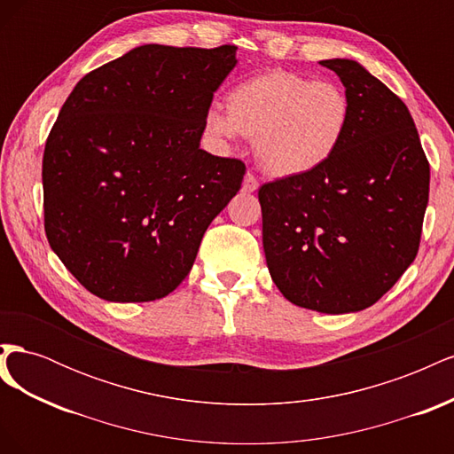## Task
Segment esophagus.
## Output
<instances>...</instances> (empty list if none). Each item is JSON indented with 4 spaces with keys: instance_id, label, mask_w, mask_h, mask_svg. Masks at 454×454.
<instances>
[{
    "instance_id": "esophagus-1",
    "label": "esophagus",
    "mask_w": 454,
    "mask_h": 454,
    "mask_svg": "<svg viewBox=\"0 0 454 454\" xmlns=\"http://www.w3.org/2000/svg\"><path fill=\"white\" fill-rule=\"evenodd\" d=\"M259 187V182H257V177L252 174V172H248L244 176V182H242V191L244 193H254V191Z\"/></svg>"
}]
</instances>
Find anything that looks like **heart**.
Segmentation results:
<instances>
[{
    "label": "heart",
    "mask_w": 454,
    "mask_h": 454,
    "mask_svg": "<svg viewBox=\"0 0 454 454\" xmlns=\"http://www.w3.org/2000/svg\"><path fill=\"white\" fill-rule=\"evenodd\" d=\"M350 100L332 81L269 72L229 92V109L210 106L204 130L229 144L254 138L255 157L272 176L294 177L318 170L335 155L348 130Z\"/></svg>",
    "instance_id": "b5f03b06"
}]
</instances>
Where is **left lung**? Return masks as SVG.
<instances>
[{"instance_id": "left-lung-1", "label": "left lung", "mask_w": 454, "mask_h": 454, "mask_svg": "<svg viewBox=\"0 0 454 454\" xmlns=\"http://www.w3.org/2000/svg\"><path fill=\"white\" fill-rule=\"evenodd\" d=\"M350 100L342 144L318 170L261 185L263 250L294 305L358 312L413 263L428 204L430 164L407 106L348 59L322 60Z\"/></svg>"}]
</instances>
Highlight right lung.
I'll return each mask as SVG.
<instances>
[{
	"mask_svg": "<svg viewBox=\"0 0 454 454\" xmlns=\"http://www.w3.org/2000/svg\"><path fill=\"white\" fill-rule=\"evenodd\" d=\"M237 47L142 45L79 81L43 153L52 252L96 297H167L212 219L239 193V159L200 149Z\"/></svg>",
	"mask_w": 454,
	"mask_h": 454,
	"instance_id": "obj_1",
	"label": "right lung"
}]
</instances>
